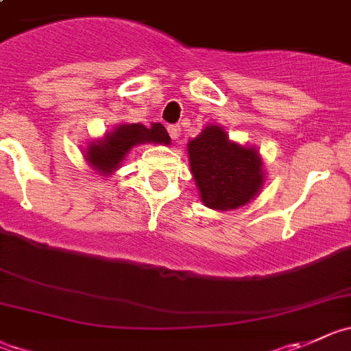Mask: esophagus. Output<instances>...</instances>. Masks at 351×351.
Returning <instances> with one entry per match:
<instances>
[{
    "label": "esophagus",
    "instance_id": "34e87169",
    "mask_svg": "<svg viewBox=\"0 0 351 351\" xmlns=\"http://www.w3.org/2000/svg\"><path fill=\"white\" fill-rule=\"evenodd\" d=\"M168 133L173 140H178L180 133H182V128H180L178 124H171V126H168Z\"/></svg>",
    "mask_w": 351,
    "mask_h": 351
}]
</instances>
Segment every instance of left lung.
<instances>
[{"label": "left lung", "mask_w": 351, "mask_h": 351, "mask_svg": "<svg viewBox=\"0 0 351 351\" xmlns=\"http://www.w3.org/2000/svg\"><path fill=\"white\" fill-rule=\"evenodd\" d=\"M189 157L202 202L208 208L237 209L260 192L263 171L258 152L230 142L216 124L189 143Z\"/></svg>", "instance_id": "left-lung-1"}]
</instances>
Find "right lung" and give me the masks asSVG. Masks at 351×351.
<instances>
[{"mask_svg": "<svg viewBox=\"0 0 351 351\" xmlns=\"http://www.w3.org/2000/svg\"><path fill=\"white\" fill-rule=\"evenodd\" d=\"M169 135L162 124H152L150 128L143 124H119V128L107 133L104 140L98 143H91L86 152L88 162L95 166V169L101 171L104 175L112 173L121 165L130 149L136 143H169Z\"/></svg>", "mask_w": 351, "mask_h": 351, "instance_id": "right-lung-1", "label": "right lung"}]
</instances>
